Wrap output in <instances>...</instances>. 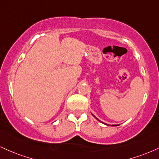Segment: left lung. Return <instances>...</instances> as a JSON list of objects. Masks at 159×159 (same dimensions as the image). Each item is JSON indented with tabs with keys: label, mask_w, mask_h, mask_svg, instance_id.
I'll list each match as a JSON object with an SVG mask.
<instances>
[{
	"label": "left lung",
	"mask_w": 159,
	"mask_h": 159,
	"mask_svg": "<svg viewBox=\"0 0 159 159\" xmlns=\"http://www.w3.org/2000/svg\"><path fill=\"white\" fill-rule=\"evenodd\" d=\"M95 118H96V117H95ZM97 119H98V118H97ZM98 121H99V120H98ZM112 126H117V125H112Z\"/></svg>",
	"instance_id": "obj_1"
}]
</instances>
